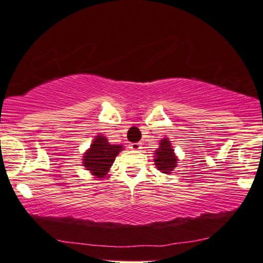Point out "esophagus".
Here are the masks:
<instances>
[{
	"label": "esophagus",
	"mask_w": 263,
	"mask_h": 263,
	"mask_svg": "<svg viewBox=\"0 0 263 263\" xmlns=\"http://www.w3.org/2000/svg\"><path fill=\"white\" fill-rule=\"evenodd\" d=\"M131 149L140 151V149H142V145H141V143H131Z\"/></svg>",
	"instance_id": "esophagus-1"
}]
</instances>
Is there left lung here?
<instances>
[{
  "mask_svg": "<svg viewBox=\"0 0 263 263\" xmlns=\"http://www.w3.org/2000/svg\"><path fill=\"white\" fill-rule=\"evenodd\" d=\"M154 163L158 170L164 174H170L178 165V158H176L172 143L167 138H163L159 142V148L156 151V157H154Z\"/></svg>",
  "mask_w": 263,
  "mask_h": 263,
  "instance_id": "8db88e82",
  "label": "left lung"
}]
</instances>
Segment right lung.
<instances>
[{
    "label": "right lung",
    "mask_w": 263,
    "mask_h": 263,
    "mask_svg": "<svg viewBox=\"0 0 263 263\" xmlns=\"http://www.w3.org/2000/svg\"><path fill=\"white\" fill-rule=\"evenodd\" d=\"M122 145H112L105 136H96L90 148L84 153L83 166L98 179L105 178Z\"/></svg>",
    "instance_id": "1"
}]
</instances>
